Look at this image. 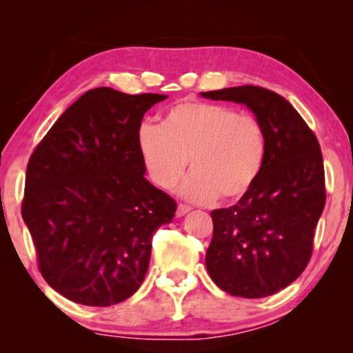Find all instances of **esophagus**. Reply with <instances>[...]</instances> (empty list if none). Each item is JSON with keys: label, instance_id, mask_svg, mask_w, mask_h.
<instances>
[{"label": "esophagus", "instance_id": "obj_1", "mask_svg": "<svg viewBox=\"0 0 353 353\" xmlns=\"http://www.w3.org/2000/svg\"><path fill=\"white\" fill-rule=\"evenodd\" d=\"M191 210V207L190 205H185V204H180L178 205V209H176V216H183V215H186L188 212Z\"/></svg>", "mask_w": 353, "mask_h": 353}]
</instances>
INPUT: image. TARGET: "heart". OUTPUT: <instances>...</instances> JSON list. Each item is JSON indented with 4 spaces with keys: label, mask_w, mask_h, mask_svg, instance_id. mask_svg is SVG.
Masks as SVG:
<instances>
[{
    "label": "heart",
    "mask_w": 353,
    "mask_h": 353,
    "mask_svg": "<svg viewBox=\"0 0 353 353\" xmlns=\"http://www.w3.org/2000/svg\"><path fill=\"white\" fill-rule=\"evenodd\" d=\"M137 146L149 178L161 190H173L191 163L183 196L194 202L248 194L267 156V138L257 117L201 101L173 105L162 125L143 122Z\"/></svg>",
    "instance_id": "heart-1"
}]
</instances>
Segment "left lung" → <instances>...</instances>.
Here are the masks:
<instances>
[{
  "instance_id": "obj_1",
  "label": "left lung",
  "mask_w": 353,
  "mask_h": 353,
  "mask_svg": "<svg viewBox=\"0 0 353 353\" xmlns=\"http://www.w3.org/2000/svg\"><path fill=\"white\" fill-rule=\"evenodd\" d=\"M201 96L244 104L267 138L255 185L236 205L212 210L207 272L231 296H272L296 281L310 260L326 201L320 144L297 110L274 91L244 85Z\"/></svg>"
}]
</instances>
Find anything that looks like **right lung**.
Listing matches in <instances>:
<instances>
[{"mask_svg":"<svg viewBox=\"0 0 353 353\" xmlns=\"http://www.w3.org/2000/svg\"><path fill=\"white\" fill-rule=\"evenodd\" d=\"M167 94L94 88L41 139L27 165L22 219L50 286L72 302L109 307L146 276L152 236L176 202L146 180L137 132Z\"/></svg>","mask_w":353,"mask_h":353,"instance_id":"obj_1","label":"right lung"}]
</instances>
